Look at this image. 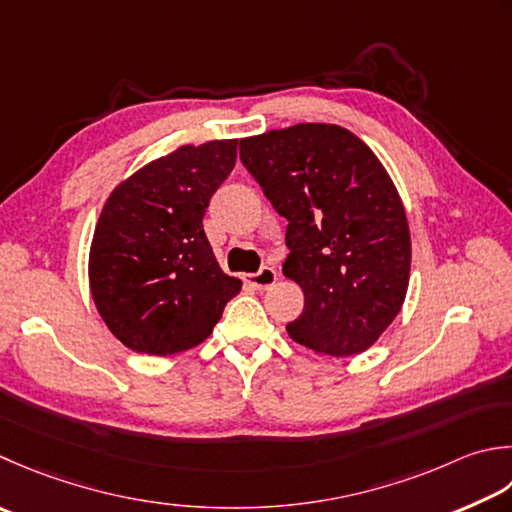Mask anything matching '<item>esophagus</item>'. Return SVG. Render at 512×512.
Listing matches in <instances>:
<instances>
[{"instance_id":"esophagus-1","label":"esophagus","mask_w":512,"mask_h":512,"mask_svg":"<svg viewBox=\"0 0 512 512\" xmlns=\"http://www.w3.org/2000/svg\"><path fill=\"white\" fill-rule=\"evenodd\" d=\"M246 284H250L257 290H268L270 286H273L277 282V270L270 268V266H264L259 273H253V275H246L244 279Z\"/></svg>"}]
</instances>
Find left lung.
Listing matches in <instances>:
<instances>
[{
	"label": "left lung",
	"mask_w": 512,
	"mask_h": 512,
	"mask_svg": "<svg viewBox=\"0 0 512 512\" xmlns=\"http://www.w3.org/2000/svg\"><path fill=\"white\" fill-rule=\"evenodd\" d=\"M239 157L288 219L284 275L304 290L286 326L319 355L373 346L402 310L410 233L393 179L377 155L335 124H297L239 142Z\"/></svg>",
	"instance_id": "obj_1"
}]
</instances>
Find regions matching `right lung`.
I'll use <instances>...</instances> for the list:
<instances>
[{
    "mask_svg": "<svg viewBox=\"0 0 512 512\" xmlns=\"http://www.w3.org/2000/svg\"><path fill=\"white\" fill-rule=\"evenodd\" d=\"M237 139L179 146L115 186L88 255L93 302L135 353L175 355L213 333L242 282L219 268L202 219Z\"/></svg>",
    "mask_w": 512,
    "mask_h": 512,
    "instance_id": "right-lung-1",
    "label": "right lung"
}]
</instances>
